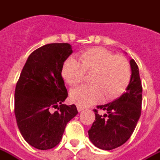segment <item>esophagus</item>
Here are the masks:
<instances>
[{
  "label": "esophagus",
  "mask_w": 160,
  "mask_h": 160,
  "mask_svg": "<svg viewBox=\"0 0 160 160\" xmlns=\"http://www.w3.org/2000/svg\"><path fill=\"white\" fill-rule=\"evenodd\" d=\"M84 108L81 107V106H79V105H78V106H77L78 112H81V111H83V110H84Z\"/></svg>",
  "instance_id": "esophagus-1"
}]
</instances>
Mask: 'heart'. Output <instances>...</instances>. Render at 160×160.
Listing matches in <instances>:
<instances>
[{"label": "heart", "mask_w": 160, "mask_h": 160, "mask_svg": "<svg viewBox=\"0 0 160 160\" xmlns=\"http://www.w3.org/2000/svg\"><path fill=\"white\" fill-rule=\"evenodd\" d=\"M84 72L93 73L90 79L93 84L80 85L70 92L71 100L81 107L99 102L102 96L106 99L117 98L125 91L131 80L127 60L102 48L84 51L80 62L68 58L62 66V77L71 86L82 81Z\"/></svg>", "instance_id": "heart-1"}]
</instances>
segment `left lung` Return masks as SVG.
Returning <instances> with one entry per match:
<instances>
[{"instance_id": "obj_1", "label": "left lung", "mask_w": 160, "mask_h": 160, "mask_svg": "<svg viewBox=\"0 0 160 160\" xmlns=\"http://www.w3.org/2000/svg\"><path fill=\"white\" fill-rule=\"evenodd\" d=\"M132 76L125 93L112 102L97 106L95 121L88 131L89 138L98 149L111 150L126 143L134 132L141 113L142 86L139 68L130 60Z\"/></svg>"}]
</instances>
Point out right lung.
I'll use <instances>...</instances> for the list:
<instances>
[{
	"label": "right lung",
	"mask_w": 160,
	"mask_h": 160,
	"mask_svg": "<svg viewBox=\"0 0 160 160\" xmlns=\"http://www.w3.org/2000/svg\"><path fill=\"white\" fill-rule=\"evenodd\" d=\"M73 52L69 43H50L31 53L15 91L17 126L28 144L49 150L60 143L67 123L78 113L75 104L62 102L68 96L62 66ZM58 109L54 111V108Z\"/></svg>",
	"instance_id": "right-lung-1"
}]
</instances>
